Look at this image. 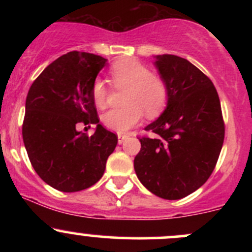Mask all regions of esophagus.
<instances>
[{
    "label": "esophagus",
    "mask_w": 252,
    "mask_h": 252,
    "mask_svg": "<svg viewBox=\"0 0 252 252\" xmlns=\"http://www.w3.org/2000/svg\"><path fill=\"white\" fill-rule=\"evenodd\" d=\"M128 138L129 136L126 134H118V144H123Z\"/></svg>",
    "instance_id": "obj_1"
}]
</instances>
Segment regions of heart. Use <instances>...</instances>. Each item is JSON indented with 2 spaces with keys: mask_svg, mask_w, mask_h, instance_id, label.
<instances>
[{
  "mask_svg": "<svg viewBox=\"0 0 252 252\" xmlns=\"http://www.w3.org/2000/svg\"><path fill=\"white\" fill-rule=\"evenodd\" d=\"M110 74L117 89H128L124 96L123 108L106 112L102 122L106 128L117 133H126L140 122L142 112L155 117L167 105L168 88L159 75L151 73L150 68L136 60H122L114 63ZM94 102L98 108L108 105L110 89L101 79H96L91 88Z\"/></svg>",
  "mask_w": 252,
  "mask_h": 252,
  "instance_id": "obj_1",
  "label": "heart"
}]
</instances>
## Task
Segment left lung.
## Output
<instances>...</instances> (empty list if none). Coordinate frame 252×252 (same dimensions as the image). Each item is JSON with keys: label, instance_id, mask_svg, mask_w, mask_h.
Listing matches in <instances>:
<instances>
[{"label": "left lung", "instance_id": "1", "mask_svg": "<svg viewBox=\"0 0 252 252\" xmlns=\"http://www.w3.org/2000/svg\"><path fill=\"white\" fill-rule=\"evenodd\" d=\"M155 65L168 88L163 113L145 128L134 169L156 196L179 200L205 184L224 140L217 90L210 78L185 58L156 56Z\"/></svg>", "mask_w": 252, "mask_h": 252}]
</instances>
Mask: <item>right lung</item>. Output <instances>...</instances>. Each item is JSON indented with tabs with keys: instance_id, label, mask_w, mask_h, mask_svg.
Returning a JSON list of instances; mask_svg holds the SVG:
<instances>
[{
	"instance_id": "right-lung-1",
	"label": "right lung",
	"mask_w": 252,
	"mask_h": 252,
	"mask_svg": "<svg viewBox=\"0 0 252 252\" xmlns=\"http://www.w3.org/2000/svg\"><path fill=\"white\" fill-rule=\"evenodd\" d=\"M107 60L72 51L47 65L25 101L23 141L32 166L46 184L63 192L88 189L103 175L118 138L98 124L91 88ZM78 124H96L91 137Z\"/></svg>"
}]
</instances>
